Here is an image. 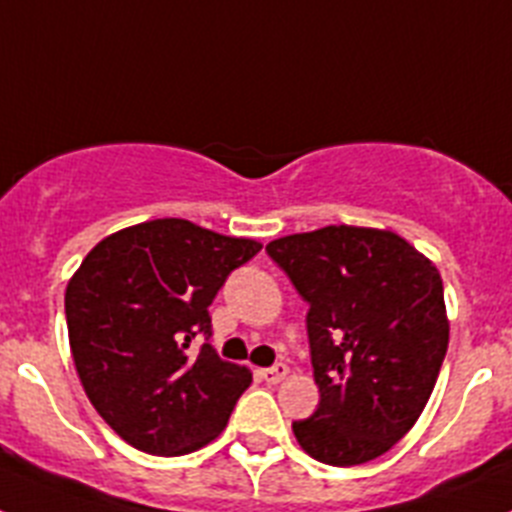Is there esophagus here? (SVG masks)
<instances>
[{"label": "esophagus", "mask_w": 512, "mask_h": 512, "mask_svg": "<svg viewBox=\"0 0 512 512\" xmlns=\"http://www.w3.org/2000/svg\"><path fill=\"white\" fill-rule=\"evenodd\" d=\"M259 374H261V379H264V382L279 384L284 377H287L289 369H287V366H284V364H277V366H269V369H261Z\"/></svg>", "instance_id": "esophagus-1"}]
</instances>
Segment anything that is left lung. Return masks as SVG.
<instances>
[{
    "mask_svg": "<svg viewBox=\"0 0 512 512\" xmlns=\"http://www.w3.org/2000/svg\"><path fill=\"white\" fill-rule=\"evenodd\" d=\"M266 253L307 310L318 410L292 423L330 467L377 459L423 413L449 348L436 264L392 230L328 225L277 238Z\"/></svg>",
    "mask_w": 512,
    "mask_h": 512,
    "instance_id": "left-lung-1",
    "label": "left lung"
}]
</instances>
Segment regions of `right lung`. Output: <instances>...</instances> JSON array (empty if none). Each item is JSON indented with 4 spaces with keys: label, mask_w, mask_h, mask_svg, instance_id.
I'll return each mask as SVG.
<instances>
[{
    "label": "right lung",
    "mask_w": 512,
    "mask_h": 512,
    "mask_svg": "<svg viewBox=\"0 0 512 512\" xmlns=\"http://www.w3.org/2000/svg\"><path fill=\"white\" fill-rule=\"evenodd\" d=\"M261 251L253 238L220 235L161 217L107 235L66 287L76 374L104 423L133 449L182 456L215 441L251 384L197 336L228 274Z\"/></svg>",
    "instance_id": "1"
}]
</instances>
